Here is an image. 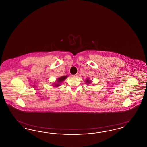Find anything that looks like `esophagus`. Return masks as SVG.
Instances as JSON below:
<instances>
[{"instance_id": "34e87169", "label": "esophagus", "mask_w": 147, "mask_h": 147, "mask_svg": "<svg viewBox=\"0 0 147 147\" xmlns=\"http://www.w3.org/2000/svg\"><path fill=\"white\" fill-rule=\"evenodd\" d=\"M71 76H72L73 77H74V78H76V77H77L78 76V74H75V75H72Z\"/></svg>"}]
</instances>
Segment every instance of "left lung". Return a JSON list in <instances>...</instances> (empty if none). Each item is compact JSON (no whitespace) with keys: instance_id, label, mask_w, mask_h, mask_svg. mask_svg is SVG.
Listing matches in <instances>:
<instances>
[{"instance_id":"1","label":"left lung","mask_w":147,"mask_h":147,"mask_svg":"<svg viewBox=\"0 0 147 147\" xmlns=\"http://www.w3.org/2000/svg\"><path fill=\"white\" fill-rule=\"evenodd\" d=\"M85 82H86V83L87 84H91V80H89V79H88V78H87L85 79Z\"/></svg>"}]
</instances>
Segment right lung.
I'll return each mask as SVG.
<instances>
[{
    "label": "right lung",
    "mask_w": 147,
    "mask_h": 147,
    "mask_svg": "<svg viewBox=\"0 0 147 147\" xmlns=\"http://www.w3.org/2000/svg\"><path fill=\"white\" fill-rule=\"evenodd\" d=\"M68 77V76H64L63 77H59L56 80V82L55 83H53L52 84V85L54 86V87H58V86H61V84L63 82V81Z\"/></svg>",
    "instance_id": "right-lung-1"
}]
</instances>
